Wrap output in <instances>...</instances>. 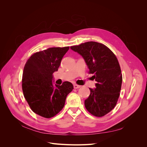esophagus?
<instances>
[{"instance_id":"obj_1","label":"esophagus","mask_w":147,"mask_h":147,"mask_svg":"<svg viewBox=\"0 0 147 147\" xmlns=\"http://www.w3.org/2000/svg\"><path fill=\"white\" fill-rule=\"evenodd\" d=\"M74 89H78V88H80V86L78 85V84H74Z\"/></svg>"}]
</instances>
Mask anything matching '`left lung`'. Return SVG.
<instances>
[{
  "label": "left lung",
  "mask_w": 147,
  "mask_h": 147,
  "mask_svg": "<svg viewBox=\"0 0 147 147\" xmlns=\"http://www.w3.org/2000/svg\"><path fill=\"white\" fill-rule=\"evenodd\" d=\"M70 48L80 55L88 66L89 74L97 82L90 88V95L84 100L86 110L101 117L116 105L122 84V74L118 59L110 49L96 42H88Z\"/></svg>",
  "instance_id": "left-lung-1"
}]
</instances>
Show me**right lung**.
Returning a JSON list of instances; mask_svg holds the SVG:
<instances>
[{
  "label": "right lung",
  "mask_w": 147,
  "mask_h": 147,
  "mask_svg": "<svg viewBox=\"0 0 147 147\" xmlns=\"http://www.w3.org/2000/svg\"><path fill=\"white\" fill-rule=\"evenodd\" d=\"M69 47H54L37 52L24 65L22 89L26 101L34 113L50 118L63 109L66 97L74 89L73 84L64 82L53 85V74L58 70Z\"/></svg>",
  "instance_id": "add662e5"
}]
</instances>
